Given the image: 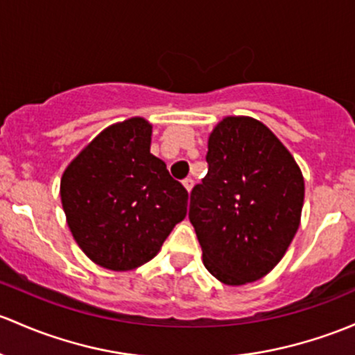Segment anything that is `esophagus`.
<instances>
[{
	"label": "esophagus",
	"mask_w": 355,
	"mask_h": 355,
	"mask_svg": "<svg viewBox=\"0 0 355 355\" xmlns=\"http://www.w3.org/2000/svg\"><path fill=\"white\" fill-rule=\"evenodd\" d=\"M193 184H196V182H193V178H190V177H187V178H185V180H184V185H185V189H187L189 192H190V190L193 189Z\"/></svg>",
	"instance_id": "1"
}]
</instances>
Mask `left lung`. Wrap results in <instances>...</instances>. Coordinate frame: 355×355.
I'll list each match as a JSON object with an SVG mask.
<instances>
[{
	"label": "left lung",
	"mask_w": 355,
	"mask_h": 355,
	"mask_svg": "<svg viewBox=\"0 0 355 355\" xmlns=\"http://www.w3.org/2000/svg\"><path fill=\"white\" fill-rule=\"evenodd\" d=\"M206 162L189 209L204 266L227 286L259 281L281 262L300 227L303 173L252 117L223 119L209 136Z\"/></svg>",
	"instance_id": "obj_1"
}]
</instances>
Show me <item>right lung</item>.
<instances>
[{
	"mask_svg": "<svg viewBox=\"0 0 355 355\" xmlns=\"http://www.w3.org/2000/svg\"><path fill=\"white\" fill-rule=\"evenodd\" d=\"M149 146L151 124L132 117L102 130L62 173L68 226L96 266H143L187 216L189 192Z\"/></svg>",
	"mask_w": 355,
	"mask_h": 355,
	"instance_id": "obj_1",
	"label": "right lung"
}]
</instances>
